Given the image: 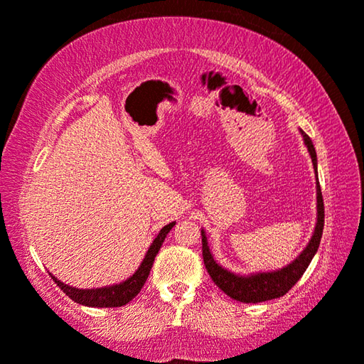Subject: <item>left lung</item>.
<instances>
[{
    "label": "left lung",
    "mask_w": 364,
    "mask_h": 364,
    "mask_svg": "<svg viewBox=\"0 0 364 364\" xmlns=\"http://www.w3.org/2000/svg\"><path fill=\"white\" fill-rule=\"evenodd\" d=\"M301 135H303L306 146L309 149L312 164H314L317 174V156L314 144H312L311 138L307 136L303 130H301ZM323 216L326 215H323L322 192L321 186H318L317 182V225L309 244H307V247L303 250V254H301L293 264L282 268V270L255 273V275L249 277L234 275V273L228 272L223 267L218 265L213 257H211L205 232L201 231V250H203V262L206 270H208L211 279H213L215 284L221 289V291H225L229 298L240 301V303H264V301L277 299L279 296H284L296 283H298V279L303 277L306 268L311 264L312 257L317 252L323 231Z\"/></svg>",
    "instance_id": "8db88e82"
}]
</instances>
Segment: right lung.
Wrapping results in <instances>:
<instances>
[{
	"label": "right lung",
	"instance_id": "1",
	"mask_svg": "<svg viewBox=\"0 0 364 364\" xmlns=\"http://www.w3.org/2000/svg\"><path fill=\"white\" fill-rule=\"evenodd\" d=\"M176 223H169V225L161 229L158 237L153 240L151 247L148 249L146 257L141 262L135 275L130 277L127 282L120 284H114V287H105V288H96V289H77L68 287V284L61 283L60 279L52 277L57 283L60 289H63V293L71 298L75 303L82 304V306H91V307H120L125 306L127 303L135 298V296L141 291L144 282L148 279V275L151 272V267H153L154 257L158 255L161 245H163L167 232L174 228Z\"/></svg>",
	"mask_w": 364,
	"mask_h": 364
}]
</instances>
